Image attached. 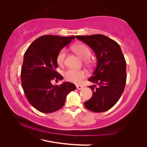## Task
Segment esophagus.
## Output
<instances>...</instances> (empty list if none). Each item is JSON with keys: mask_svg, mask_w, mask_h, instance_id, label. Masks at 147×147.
Masks as SVG:
<instances>
[{"mask_svg": "<svg viewBox=\"0 0 147 147\" xmlns=\"http://www.w3.org/2000/svg\"><path fill=\"white\" fill-rule=\"evenodd\" d=\"M77 90H82V89L83 88V86H81V85H77Z\"/></svg>", "mask_w": 147, "mask_h": 147, "instance_id": "1", "label": "esophagus"}]
</instances>
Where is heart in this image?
I'll list each match as a JSON object with an SVG mask.
<instances>
[{"label":"heart","instance_id":"heart-1","mask_svg":"<svg viewBox=\"0 0 147 147\" xmlns=\"http://www.w3.org/2000/svg\"><path fill=\"white\" fill-rule=\"evenodd\" d=\"M73 50L76 54L83 60L87 59L86 63L90 64V61L88 59L91 56V51L86 45L83 44H77L73 47ZM66 51L62 49L56 57V62L58 65H63L64 63ZM86 72L84 70L68 69L64 72V77L67 81L75 83H79L86 76Z\"/></svg>","mask_w":147,"mask_h":147}]
</instances>
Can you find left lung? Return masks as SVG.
<instances>
[{"mask_svg": "<svg viewBox=\"0 0 147 147\" xmlns=\"http://www.w3.org/2000/svg\"><path fill=\"white\" fill-rule=\"evenodd\" d=\"M76 38L87 44L97 58L96 67L88 79L94 83L88 86L92 96L84 105L92 112H105L116 104L125 87L126 63L121 49L118 43L104 35H77Z\"/></svg>", "mask_w": 147, "mask_h": 147, "instance_id": "8db88e82", "label": "left lung"}]
</instances>
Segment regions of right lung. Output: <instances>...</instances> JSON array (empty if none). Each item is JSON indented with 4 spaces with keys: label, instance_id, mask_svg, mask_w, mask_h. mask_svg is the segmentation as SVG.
I'll return each instance as SVG.
<instances>
[{
    "label": "right lung",
    "instance_id": "1",
    "mask_svg": "<svg viewBox=\"0 0 147 147\" xmlns=\"http://www.w3.org/2000/svg\"><path fill=\"white\" fill-rule=\"evenodd\" d=\"M75 37L43 35L35 40L24 53L21 72L22 87L29 103L39 112L48 113L59 110L64 105L67 95L76 89L70 82L59 86L51 83L53 80H63L56 72V57Z\"/></svg>",
    "mask_w": 147,
    "mask_h": 147
}]
</instances>
